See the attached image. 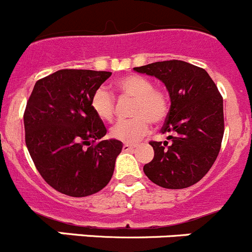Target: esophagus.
<instances>
[{"mask_svg":"<svg viewBox=\"0 0 252 252\" xmlns=\"http://www.w3.org/2000/svg\"><path fill=\"white\" fill-rule=\"evenodd\" d=\"M133 148H135V146L128 145V143H125V145L122 146V150H124V151H132Z\"/></svg>","mask_w":252,"mask_h":252,"instance_id":"1","label":"esophagus"}]
</instances>
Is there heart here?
Masks as SVG:
<instances>
[{
    "instance_id": "heart-1",
    "label": "heart",
    "mask_w": 252,
    "mask_h": 252,
    "mask_svg": "<svg viewBox=\"0 0 252 252\" xmlns=\"http://www.w3.org/2000/svg\"><path fill=\"white\" fill-rule=\"evenodd\" d=\"M117 92L124 96L133 97L130 120L120 121L110 131L112 138L121 142L135 143L143 137L152 125H160L168 116L169 96L166 90L153 86L152 81L138 74H127L115 83ZM92 109L100 120L111 122L115 116V99L105 88L93 94Z\"/></svg>"
}]
</instances>
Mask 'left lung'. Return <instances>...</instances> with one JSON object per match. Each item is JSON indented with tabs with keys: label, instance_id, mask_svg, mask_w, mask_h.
<instances>
[{
	"label": "left lung",
	"instance_id": "left-lung-1",
	"mask_svg": "<svg viewBox=\"0 0 252 252\" xmlns=\"http://www.w3.org/2000/svg\"><path fill=\"white\" fill-rule=\"evenodd\" d=\"M133 69L163 81L171 97L160 130L169 133V143L151 141L155 157L143 172L167 189L198 183L214 164L224 136L222 96L217 85L203 68L176 59Z\"/></svg>",
	"mask_w": 252,
	"mask_h": 252
}]
</instances>
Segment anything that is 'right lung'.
<instances>
[{
  "instance_id": "1",
  "label": "right lung",
  "mask_w": 252,
  "mask_h": 252,
  "mask_svg": "<svg viewBox=\"0 0 252 252\" xmlns=\"http://www.w3.org/2000/svg\"><path fill=\"white\" fill-rule=\"evenodd\" d=\"M110 71L62 69L39 79L27 101L26 145L35 168L52 188L88 196L107 186L122 150L102 140L106 127L92 109V96Z\"/></svg>"
}]
</instances>
